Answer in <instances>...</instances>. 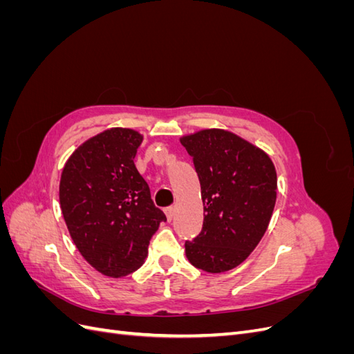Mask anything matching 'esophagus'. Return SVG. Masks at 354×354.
Segmentation results:
<instances>
[{
	"label": "esophagus",
	"mask_w": 354,
	"mask_h": 354,
	"mask_svg": "<svg viewBox=\"0 0 354 354\" xmlns=\"http://www.w3.org/2000/svg\"><path fill=\"white\" fill-rule=\"evenodd\" d=\"M164 211H165V214H167L168 221H171V220L174 218V207H168V208H165Z\"/></svg>",
	"instance_id": "34e87169"
}]
</instances>
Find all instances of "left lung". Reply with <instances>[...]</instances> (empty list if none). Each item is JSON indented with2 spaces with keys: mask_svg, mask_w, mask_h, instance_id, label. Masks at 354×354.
I'll list each match as a JSON object with an SVG mask.
<instances>
[{
  "mask_svg": "<svg viewBox=\"0 0 354 354\" xmlns=\"http://www.w3.org/2000/svg\"><path fill=\"white\" fill-rule=\"evenodd\" d=\"M194 160L203 201V224L186 241L189 261L209 273L227 272L248 257L269 226L277 177L259 147L224 130L181 138Z\"/></svg>",
  "mask_w": 354,
  "mask_h": 354,
  "instance_id": "1",
  "label": "left lung"
}]
</instances>
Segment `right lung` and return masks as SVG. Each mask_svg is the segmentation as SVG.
I'll use <instances>...</instances> for the list:
<instances>
[{
  "label": "right lung",
  "mask_w": 354,
  "mask_h": 354,
  "mask_svg": "<svg viewBox=\"0 0 354 354\" xmlns=\"http://www.w3.org/2000/svg\"><path fill=\"white\" fill-rule=\"evenodd\" d=\"M142 142L134 130L111 128L80 146L62 173L60 207L71 236L84 259L111 277L136 272L167 221L134 165Z\"/></svg>",
  "instance_id": "1"
}]
</instances>
